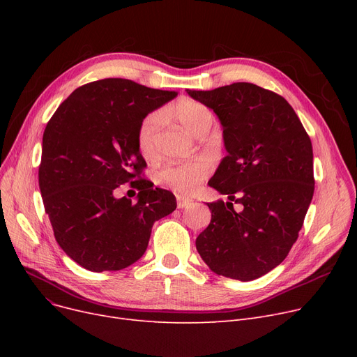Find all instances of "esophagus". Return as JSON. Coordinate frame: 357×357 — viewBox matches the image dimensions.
Listing matches in <instances>:
<instances>
[{"label": "esophagus", "instance_id": "esophagus-1", "mask_svg": "<svg viewBox=\"0 0 357 357\" xmlns=\"http://www.w3.org/2000/svg\"><path fill=\"white\" fill-rule=\"evenodd\" d=\"M191 204H192V199H190V198L176 197V205H178V208H186V207H190Z\"/></svg>", "mask_w": 357, "mask_h": 357}]
</instances>
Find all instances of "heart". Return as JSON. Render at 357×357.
I'll use <instances>...</instances> for the list:
<instances>
[{"label": "heart", "mask_w": 357, "mask_h": 357, "mask_svg": "<svg viewBox=\"0 0 357 357\" xmlns=\"http://www.w3.org/2000/svg\"><path fill=\"white\" fill-rule=\"evenodd\" d=\"M171 114L194 136L207 133L214 123L213 111L191 98H182L174 104ZM162 117L159 112H150L146 116L137 128V146L140 153L146 159H153L156 155V142L160 130ZM213 171V165L205 158H194L185 162L172 163L165 166L158 178L163 185L175 190L179 194H190L197 186L208 178Z\"/></svg>", "instance_id": "1"}]
</instances>
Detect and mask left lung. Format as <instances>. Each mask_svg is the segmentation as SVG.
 Returning <instances> with one entry per match:
<instances>
[{
    "label": "left lung",
    "mask_w": 357,
    "mask_h": 357,
    "mask_svg": "<svg viewBox=\"0 0 357 357\" xmlns=\"http://www.w3.org/2000/svg\"><path fill=\"white\" fill-rule=\"evenodd\" d=\"M186 92L214 109L229 152L208 185L230 202H208L197 250L217 275L257 279L284 261L304 224L315 182L310 136L284 97L255 84Z\"/></svg>",
    "instance_id": "left-lung-1"
}]
</instances>
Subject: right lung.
I'll return each instance as SVG.
<instances>
[{"instance_id": "add662e5", "label": "right lung", "mask_w": 357, "mask_h": 357, "mask_svg": "<svg viewBox=\"0 0 357 357\" xmlns=\"http://www.w3.org/2000/svg\"><path fill=\"white\" fill-rule=\"evenodd\" d=\"M178 96L107 78L75 89L49 120L39 186L54 238L92 272L120 271L147 249L153 222L176 208L172 192L143 178L136 135L142 120ZM139 190L136 204L116 199L120 184Z\"/></svg>"}]
</instances>
